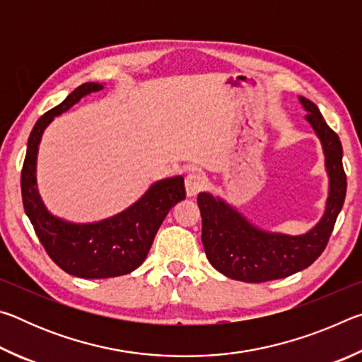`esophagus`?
Listing matches in <instances>:
<instances>
[{
	"label": "esophagus",
	"mask_w": 362,
	"mask_h": 362,
	"mask_svg": "<svg viewBox=\"0 0 362 362\" xmlns=\"http://www.w3.org/2000/svg\"><path fill=\"white\" fill-rule=\"evenodd\" d=\"M206 187V179L203 174L199 173H192L187 175L185 179V189H187V196L188 198H194L201 189Z\"/></svg>",
	"instance_id": "34e87169"
}]
</instances>
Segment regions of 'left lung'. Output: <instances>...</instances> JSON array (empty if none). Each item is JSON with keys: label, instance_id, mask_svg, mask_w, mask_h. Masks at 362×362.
<instances>
[{"label": "left lung", "instance_id": "left-lung-1", "mask_svg": "<svg viewBox=\"0 0 362 362\" xmlns=\"http://www.w3.org/2000/svg\"><path fill=\"white\" fill-rule=\"evenodd\" d=\"M306 112L305 119L313 127L324 153L329 189L324 212L317 223L302 235L263 230L254 225L220 196L207 192L198 194L203 218V246L211 265L226 278L244 283L287 278L310 267L326 249L335 220L346 194L340 139L330 129L313 102L298 95Z\"/></svg>", "mask_w": 362, "mask_h": 362}]
</instances>
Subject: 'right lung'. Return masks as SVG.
Masks as SVG:
<instances>
[{
	"mask_svg": "<svg viewBox=\"0 0 362 362\" xmlns=\"http://www.w3.org/2000/svg\"><path fill=\"white\" fill-rule=\"evenodd\" d=\"M105 84L84 83L57 107L36 121L30 132L22 168L23 209L49 257L71 276L102 279L122 276L142 265L156 233L169 211L185 199L183 177L175 175L151 183L148 189L124 211L97 222H70L54 216L42 203L36 182V163L42 134L56 116Z\"/></svg>",
	"mask_w": 362,
	"mask_h": 362,
	"instance_id": "1",
	"label": "right lung"
}]
</instances>
